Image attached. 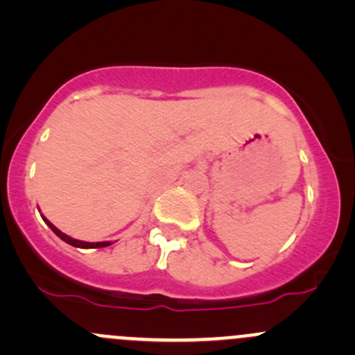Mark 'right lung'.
I'll use <instances>...</instances> for the list:
<instances>
[{
  "mask_svg": "<svg viewBox=\"0 0 355 355\" xmlns=\"http://www.w3.org/2000/svg\"><path fill=\"white\" fill-rule=\"evenodd\" d=\"M42 220H44L46 223H48V227L51 228V230L55 232V234L58 235V237L62 239V241H65L67 244H70V245H73V247H80V249H98V247L110 245V242H82V241H77V239H71V237H68V235L63 234V232H60L58 228H56L55 225L51 223V221H48V220H46V218H42Z\"/></svg>",
  "mask_w": 355,
  "mask_h": 355,
  "instance_id": "add662e5",
  "label": "right lung"
}]
</instances>
